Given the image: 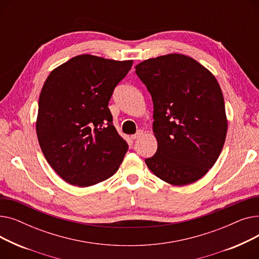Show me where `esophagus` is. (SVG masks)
<instances>
[{
  "label": "esophagus",
  "mask_w": 259,
  "mask_h": 259,
  "mask_svg": "<svg viewBox=\"0 0 259 259\" xmlns=\"http://www.w3.org/2000/svg\"><path fill=\"white\" fill-rule=\"evenodd\" d=\"M143 137V131L142 130H139L137 133H135L134 135H132L131 137V139L133 140V141H135V140H139V139H141Z\"/></svg>",
  "instance_id": "1"
}]
</instances>
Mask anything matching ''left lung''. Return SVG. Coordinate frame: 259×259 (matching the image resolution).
I'll use <instances>...</instances> for the list:
<instances>
[{
  "mask_svg": "<svg viewBox=\"0 0 259 259\" xmlns=\"http://www.w3.org/2000/svg\"><path fill=\"white\" fill-rule=\"evenodd\" d=\"M153 102L157 150L145 159L157 178L173 186L192 184L219 158L228 121L215 76L184 54H167L135 66Z\"/></svg>",
  "mask_w": 259,
  "mask_h": 259,
  "instance_id": "left-lung-1",
  "label": "left lung"
}]
</instances>
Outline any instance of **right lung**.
Segmentation results:
<instances>
[{
  "label": "right lung",
  "mask_w": 259,
  "mask_h": 259,
  "mask_svg": "<svg viewBox=\"0 0 259 259\" xmlns=\"http://www.w3.org/2000/svg\"><path fill=\"white\" fill-rule=\"evenodd\" d=\"M132 64L81 54L47 77L36 134L48 164L65 182L89 187L118 170L128 144L113 126L108 104Z\"/></svg>",
  "instance_id": "add662e5"
}]
</instances>
